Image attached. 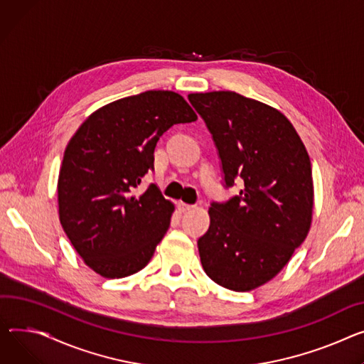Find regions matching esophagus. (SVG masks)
<instances>
[{
  "label": "esophagus",
  "mask_w": 364,
  "mask_h": 364,
  "mask_svg": "<svg viewBox=\"0 0 364 364\" xmlns=\"http://www.w3.org/2000/svg\"><path fill=\"white\" fill-rule=\"evenodd\" d=\"M193 208V205H187V203H183V202H178V209H180V212H187V210H191Z\"/></svg>",
  "instance_id": "1"
}]
</instances>
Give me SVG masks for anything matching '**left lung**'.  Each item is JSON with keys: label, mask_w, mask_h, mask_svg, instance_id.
<instances>
[{"label": "left lung", "mask_w": 364, "mask_h": 364, "mask_svg": "<svg viewBox=\"0 0 364 364\" xmlns=\"http://www.w3.org/2000/svg\"><path fill=\"white\" fill-rule=\"evenodd\" d=\"M237 196L212 202L198 240L206 275L232 291L271 281L307 237L313 210L311 165L293 124L278 109L230 92L190 93Z\"/></svg>", "instance_id": "8db88e82"}]
</instances>
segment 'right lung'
Segmentation results:
<instances>
[{
    "label": "right lung",
    "instance_id": "add662e5",
    "mask_svg": "<svg viewBox=\"0 0 364 364\" xmlns=\"http://www.w3.org/2000/svg\"><path fill=\"white\" fill-rule=\"evenodd\" d=\"M198 115L181 95L148 90L114 101L87 117L67 144L58 176L64 232L85 263L105 278L143 269L169 228L174 205L151 184L159 137Z\"/></svg>",
    "mask_w": 364,
    "mask_h": 364
}]
</instances>
